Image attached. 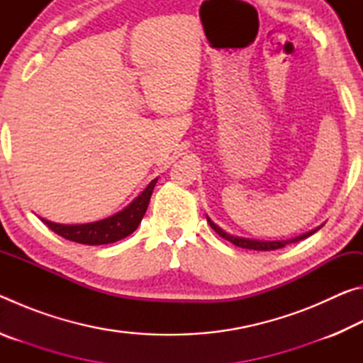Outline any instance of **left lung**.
I'll return each instance as SVG.
<instances>
[{
  "instance_id": "obj_1",
  "label": "left lung",
  "mask_w": 363,
  "mask_h": 363,
  "mask_svg": "<svg viewBox=\"0 0 363 363\" xmlns=\"http://www.w3.org/2000/svg\"><path fill=\"white\" fill-rule=\"evenodd\" d=\"M206 219H208V223H210L211 229H213L214 232H216V233H219V237L225 238L227 242L233 243V245H235V247L247 248V250H256V251H272V250L284 248L285 245H288V243H296V242H299V240H304V238H307V237H311L312 233H315V232H317L318 229H320V227L323 225V224H322L320 227H317V229L306 232V233H303V235H299V237L290 238V240H272V242H269V240H251V238H243V237L230 235V233H227L225 230L220 229L219 225L214 224L213 220H211L210 218H208V216H206Z\"/></svg>"
}]
</instances>
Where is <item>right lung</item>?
<instances>
[{
  "label": "right lung",
  "mask_w": 363,
  "mask_h": 363,
  "mask_svg": "<svg viewBox=\"0 0 363 363\" xmlns=\"http://www.w3.org/2000/svg\"><path fill=\"white\" fill-rule=\"evenodd\" d=\"M157 179H153L144 192L136 196L125 210L113 214V216L96 220L88 224H57L51 220L41 219L49 229L56 232L57 235L67 238V240L83 243V245H107L118 242L138 229L143 220L144 214L149 206L150 196L155 187Z\"/></svg>",
  "instance_id": "1"
}]
</instances>
